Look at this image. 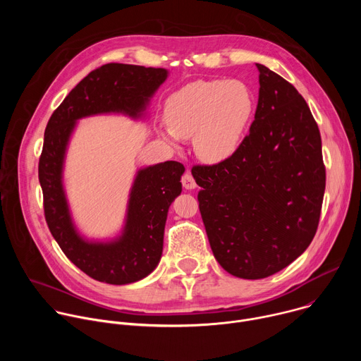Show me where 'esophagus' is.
Instances as JSON below:
<instances>
[{
	"instance_id": "obj_1",
	"label": "esophagus",
	"mask_w": 361,
	"mask_h": 361,
	"mask_svg": "<svg viewBox=\"0 0 361 361\" xmlns=\"http://www.w3.org/2000/svg\"><path fill=\"white\" fill-rule=\"evenodd\" d=\"M181 183H183L184 188H187V190H192V188L197 187V183H195V180H194V177H192V174L190 171L184 173V176L181 178Z\"/></svg>"
}]
</instances>
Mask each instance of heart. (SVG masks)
Masks as SVG:
<instances>
[{"instance_id": "heart-1", "label": "heart", "mask_w": 361, "mask_h": 361, "mask_svg": "<svg viewBox=\"0 0 361 361\" xmlns=\"http://www.w3.org/2000/svg\"><path fill=\"white\" fill-rule=\"evenodd\" d=\"M254 113V97L241 81L197 80L166 101L167 138H191L197 156L219 163L238 148Z\"/></svg>"}]
</instances>
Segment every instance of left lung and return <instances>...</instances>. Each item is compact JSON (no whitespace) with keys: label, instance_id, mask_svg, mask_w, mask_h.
Listing matches in <instances>:
<instances>
[{"label":"left lung","instance_id":"left-lung-1","mask_svg":"<svg viewBox=\"0 0 361 361\" xmlns=\"http://www.w3.org/2000/svg\"><path fill=\"white\" fill-rule=\"evenodd\" d=\"M259 104L231 156L191 169L216 260L257 280L293 263L316 235L326 190L319 126L287 80L257 64Z\"/></svg>","mask_w":361,"mask_h":361}]
</instances>
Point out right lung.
Returning <instances> with one entry per match:
<instances>
[{
	"label": "right lung",
	"mask_w": 361,
	"mask_h": 361,
	"mask_svg": "<svg viewBox=\"0 0 361 361\" xmlns=\"http://www.w3.org/2000/svg\"><path fill=\"white\" fill-rule=\"evenodd\" d=\"M167 78L164 68L110 63L92 70L49 117L38 163L47 226L63 252L91 279L128 284L157 267L169 207L181 192L184 166L166 161L138 171L123 235L113 243H88L75 231L63 190V163L78 118L124 113L138 117L148 98Z\"/></svg>",
	"instance_id": "right-lung-1"
}]
</instances>
